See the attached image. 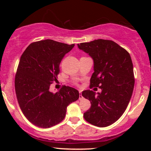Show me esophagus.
<instances>
[{
  "instance_id": "obj_1",
  "label": "esophagus",
  "mask_w": 151,
  "mask_h": 151,
  "mask_svg": "<svg viewBox=\"0 0 151 151\" xmlns=\"http://www.w3.org/2000/svg\"><path fill=\"white\" fill-rule=\"evenodd\" d=\"M83 99V96L81 95V91H79V100H81Z\"/></svg>"
}]
</instances>
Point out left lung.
<instances>
[{"label": "left lung", "instance_id": "8db88e82", "mask_svg": "<svg viewBox=\"0 0 151 151\" xmlns=\"http://www.w3.org/2000/svg\"><path fill=\"white\" fill-rule=\"evenodd\" d=\"M77 45L93 60L90 88L101 89L97 94L89 89L82 91V96L91 102L84 118L93 126L106 127L123 115L132 96L135 79L131 56L117 43L108 40Z\"/></svg>", "mask_w": 151, "mask_h": 151}]
</instances>
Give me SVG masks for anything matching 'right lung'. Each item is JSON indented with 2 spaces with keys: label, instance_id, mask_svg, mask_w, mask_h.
<instances>
[{
  "label": "right lung",
  "instance_id": "right-lung-1",
  "mask_svg": "<svg viewBox=\"0 0 151 151\" xmlns=\"http://www.w3.org/2000/svg\"><path fill=\"white\" fill-rule=\"evenodd\" d=\"M74 44L67 45L52 40L31 43L20 57L15 89L19 106L30 122L47 129L65 119L67 107L79 99V91L64 86L60 91H50L57 81L60 64Z\"/></svg>",
  "mask_w": 151,
  "mask_h": 151
}]
</instances>
